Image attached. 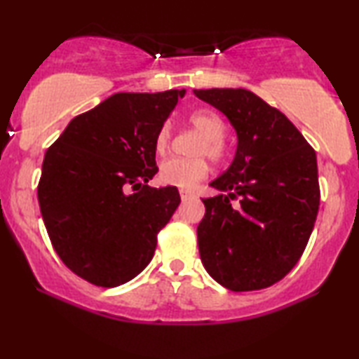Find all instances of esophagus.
Returning a JSON list of instances; mask_svg holds the SVG:
<instances>
[{"label": "esophagus", "mask_w": 359, "mask_h": 359, "mask_svg": "<svg viewBox=\"0 0 359 359\" xmlns=\"http://www.w3.org/2000/svg\"><path fill=\"white\" fill-rule=\"evenodd\" d=\"M180 196H181V199H183V201H188V199L194 198V193H193V191H189V189H180Z\"/></svg>", "instance_id": "34e87169"}]
</instances>
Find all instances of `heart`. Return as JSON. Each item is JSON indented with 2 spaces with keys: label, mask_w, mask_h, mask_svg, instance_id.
Returning <instances> with one entry per match:
<instances>
[{
  "label": "heart",
  "mask_w": 359,
  "mask_h": 359,
  "mask_svg": "<svg viewBox=\"0 0 359 359\" xmlns=\"http://www.w3.org/2000/svg\"><path fill=\"white\" fill-rule=\"evenodd\" d=\"M188 124L201 134V140L194 147V155H208L214 161H224L229 156L225 144V124L217 112L212 109H196L188 116ZM171 144V127L163 124L155 137L156 154L163 155ZM209 175V165L203 156L198 158H168L160 165V181L163 184L193 188Z\"/></svg>",
  "instance_id": "1"
}]
</instances>
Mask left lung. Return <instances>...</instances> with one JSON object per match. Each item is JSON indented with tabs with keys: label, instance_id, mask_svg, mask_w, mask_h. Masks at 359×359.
Wrapping results in <instances>:
<instances>
[{
	"label": "left lung",
	"instance_id": "left-lung-1",
	"mask_svg": "<svg viewBox=\"0 0 359 359\" xmlns=\"http://www.w3.org/2000/svg\"><path fill=\"white\" fill-rule=\"evenodd\" d=\"M224 112L237 132L229 170L203 199L198 225L201 262L235 292L281 281L302 257L316 224L320 188L316 150L276 107L243 88L194 90Z\"/></svg>",
	"mask_w": 359,
	"mask_h": 359
}]
</instances>
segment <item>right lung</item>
I'll list each match as a JSON object with an SVG mask.
<instances>
[{
	"label": "right lung",
	"mask_w": 359,
	"mask_h": 359,
	"mask_svg": "<svg viewBox=\"0 0 359 359\" xmlns=\"http://www.w3.org/2000/svg\"><path fill=\"white\" fill-rule=\"evenodd\" d=\"M184 93H117L46 151L37 198L47 233L67 268L95 286L134 279L181 203L175 186L147 183L158 171L156 132Z\"/></svg>",
	"instance_id": "add662e5"
}]
</instances>
